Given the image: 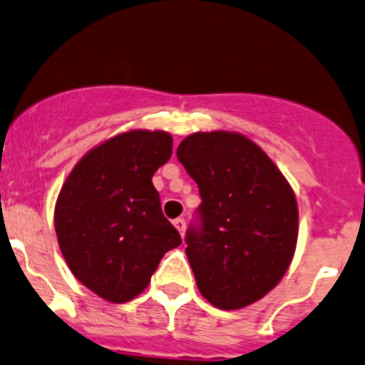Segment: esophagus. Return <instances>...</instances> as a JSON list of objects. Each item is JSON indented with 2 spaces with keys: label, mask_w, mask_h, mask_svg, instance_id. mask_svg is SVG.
Listing matches in <instances>:
<instances>
[{
  "label": "esophagus",
  "mask_w": 365,
  "mask_h": 365,
  "mask_svg": "<svg viewBox=\"0 0 365 365\" xmlns=\"http://www.w3.org/2000/svg\"><path fill=\"white\" fill-rule=\"evenodd\" d=\"M173 222H175V226H176V230L180 232V235H183V233H185V219L178 217V219H175Z\"/></svg>",
  "instance_id": "1"
}]
</instances>
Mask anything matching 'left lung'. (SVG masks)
Returning <instances> with one entry per match:
<instances>
[{
    "mask_svg": "<svg viewBox=\"0 0 365 365\" xmlns=\"http://www.w3.org/2000/svg\"><path fill=\"white\" fill-rule=\"evenodd\" d=\"M201 203L185 233L197 289L235 310L264 298L287 271L298 205L280 169L239 133H192L176 150Z\"/></svg>",
    "mask_w": 365,
    "mask_h": 365,
    "instance_id": "1",
    "label": "left lung"
}]
</instances>
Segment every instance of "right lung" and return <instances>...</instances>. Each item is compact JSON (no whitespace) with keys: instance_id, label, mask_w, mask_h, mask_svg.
I'll list each match as a JSON object with an SVG mask.
<instances>
[{"instance_id":"add662e5","label":"right lung","mask_w":365,"mask_h":365,"mask_svg":"<svg viewBox=\"0 0 365 365\" xmlns=\"http://www.w3.org/2000/svg\"><path fill=\"white\" fill-rule=\"evenodd\" d=\"M171 153L169 133H121L88 151L60 190L55 230L63 258L107 302L140 294L162 257L182 244L151 182Z\"/></svg>"}]
</instances>
